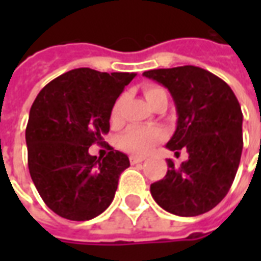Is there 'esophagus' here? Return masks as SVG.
Here are the masks:
<instances>
[{"label": "esophagus", "mask_w": 261, "mask_h": 261, "mask_svg": "<svg viewBox=\"0 0 261 261\" xmlns=\"http://www.w3.org/2000/svg\"><path fill=\"white\" fill-rule=\"evenodd\" d=\"M144 161H145V156H138V155H131L130 156V162L133 165L140 164V162H144Z\"/></svg>", "instance_id": "esophagus-1"}]
</instances>
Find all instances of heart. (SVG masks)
<instances>
[{
	"instance_id": "b5f03b06",
	"label": "heart",
	"mask_w": 261,
	"mask_h": 261,
	"mask_svg": "<svg viewBox=\"0 0 261 261\" xmlns=\"http://www.w3.org/2000/svg\"><path fill=\"white\" fill-rule=\"evenodd\" d=\"M144 95L147 97L149 105L158 99L159 96H166V92L164 88L155 85H149L144 89ZM124 100V95L114 102L112 112H110V119L113 123H117L120 119V112H121V105ZM165 138V131L159 127H151V125H131L120 136L119 145L125 152L134 153V155H145L152 149L158 142Z\"/></svg>"
}]
</instances>
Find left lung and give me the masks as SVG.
I'll return each instance as SVG.
<instances>
[{
    "mask_svg": "<svg viewBox=\"0 0 261 261\" xmlns=\"http://www.w3.org/2000/svg\"><path fill=\"white\" fill-rule=\"evenodd\" d=\"M144 76L168 88L177 112V127L166 147L189 159L151 185V194L165 211L196 217L213 210L229 192L241 162V105L229 85L194 65L145 71Z\"/></svg>",
    "mask_w": 261,
    "mask_h": 261,
    "instance_id": "8db88e82",
    "label": "left lung"
}]
</instances>
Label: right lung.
<instances>
[{
    "instance_id": "1",
    "label": "right lung",
    "mask_w": 261,
    "mask_h": 261,
    "mask_svg": "<svg viewBox=\"0 0 261 261\" xmlns=\"http://www.w3.org/2000/svg\"><path fill=\"white\" fill-rule=\"evenodd\" d=\"M136 75L72 69L48 82L32 105L28 166L43 201L60 217L88 221L113 201L128 156L112 149L97 158L89 147L103 144L114 102Z\"/></svg>"
}]
</instances>
